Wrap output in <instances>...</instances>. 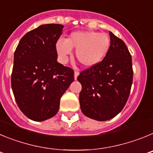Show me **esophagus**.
<instances>
[{
	"mask_svg": "<svg viewBox=\"0 0 153 153\" xmlns=\"http://www.w3.org/2000/svg\"><path fill=\"white\" fill-rule=\"evenodd\" d=\"M79 71H78V70H75V71H74V79H77V76H79Z\"/></svg>",
	"mask_w": 153,
	"mask_h": 153,
	"instance_id": "esophagus-1",
	"label": "esophagus"
}]
</instances>
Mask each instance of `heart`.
<instances>
[{
    "instance_id": "heart-1",
    "label": "heart",
    "mask_w": 153,
    "mask_h": 153,
    "mask_svg": "<svg viewBox=\"0 0 153 153\" xmlns=\"http://www.w3.org/2000/svg\"><path fill=\"white\" fill-rule=\"evenodd\" d=\"M110 47V38L106 33L97 31H75L65 40L56 42V50L62 62H66L76 50V57L85 67H93L100 63Z\"/></svg>"
}]
</instances>
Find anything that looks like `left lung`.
Masks as SVG:
<instances>
[{
  "label": "left lung",
  "mask_w": 153,
  "mask_h": 153,
  "mask_svg": "<svg viewBox=\"0 0 153 153\" xmlns=\"http://www.w3.org/2000/svg\"><path fill=\"white\" fill-rule=\"evenodd\" d=\"M110 47L97 66L83 70L77 79L81 111L89 118L106 121L121 112L132 83V57L126 44L109 32Z\"/></svg>",
  "instance_id": "1"
}]
</instances>
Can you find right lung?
<instances>
[{
    "mask_svg": "<svg viewBox=\"0 0 153 153\" xmlns=\"http://www.w3.org/2000/svg\"><path fill=\"white\" fill-rule=\"evenodd\" d=\"M63 27L40 25L23 36L14 52L12 90L21 112L33 121L54 117L74 80V70L56 61V44Z\"/></svg>",
    "mask_w": 153,
    "mask_h": 153,
    "instance_id": "1",
    "label": "right lung"
}]
</instances>
